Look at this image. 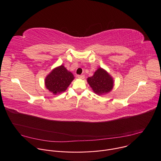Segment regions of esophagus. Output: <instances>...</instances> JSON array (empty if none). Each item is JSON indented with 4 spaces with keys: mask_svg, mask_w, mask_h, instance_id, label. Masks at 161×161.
<instances>
[{
    "mask_svg": "<svg viewBox=\"0 0 161 161\" xmlns=\"http://www.w3.org/2000/svg\"><path fill=\"white\" fill-rule=\"evenodd\" d=\"M84 77H85V76H84V75H78V78H79V79H84Z\"/></svg>",
    "mask_w": 161,
    "mask_h": 161,
    "instance_id": "esophagus-1",
    "label": "esophagus"
}]
</instances>
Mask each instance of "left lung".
I'll return each mask as SVG.
<instances>
[{
	"mask_svg": "<svg viewBox=\"0 0 161 161\" xmlns=\"http://www.w3.org/2000/svg\"><path fill=\"white\" fill-rule=\"evenodd\" d=\"M87 82L93 92L99 96L105 95L111 92L114 84L113 77L101 68H99L93 76L88 77Z\"/></svg>",
	"mask_w": 161,
	"mask_h": 161,
	"instance_id": "1",
	"label": "left lung"
}]
</instances>
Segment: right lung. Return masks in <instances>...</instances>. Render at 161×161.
Returning a JSON list of instances; mask_svg holds the SVG:
<instances>
[{"label":"right lung","mask_w":161,"mask_h":161,"mask_svg":"<svg viewBox=\"0 0 161 161\" xmlns=\"http://www.w3.org/2000/svg\"><path fill=\"white\" fill-rule=\"evenodd\" d=\"M75 79L73 74L64 65L54 68L45 79L46 88L54 95L64 92Z\"/></svg>","instance_id":"right-lung-1"}]
</instances>
